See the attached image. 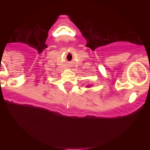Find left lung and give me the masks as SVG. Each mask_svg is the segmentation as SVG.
I'll return each mask as SVG.
<instances>
[{
    "label": "left lung",
    "mask_w": 150,
    "mask_h": 150,
    "mask_svg": "<svg viewBox=\"0 0 150 150\" xmlns=\"http://www.w3.org/2000/svg\"><path fill=\"white\" fill-rule=\"evenodd\" d=\"M91 86H91V85H87V86H86V88H90V87H91Z\"/></svg>",
    "instance_id": "1"
}]
</instances>
